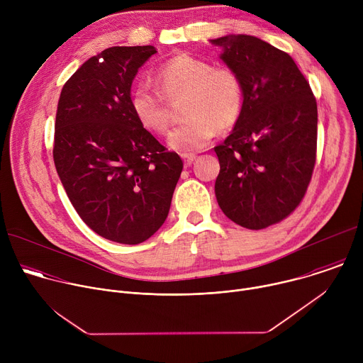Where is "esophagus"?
Returning <instances> with one entry per match:
<instances>
[{
	"instance_id": "esophagus-1",
	"label": "esophagus",
	"mask_w": 363,
	"mask_h": 363,
	"mask_svg": "<svg viewBox=\"0 0 363 363\" xmlns=\"http://www.w3.org/2000/svg\"><path fill=\"white\" fill-rule=\"evenodd\" d=\"M182 160L185 162V167H189L195 161V155L194 153H184L182 155Z\"/></svg>"
}]
</instances>
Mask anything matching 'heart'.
<instances>
[{
    "label": "heart",
    "mask_w": 363,
    "mask_h": 363,
    "mask_svg": "<svg viewBox=\"0 0 363 363\" xmlns=\"http://www.w3.org/2000/svg\"><path fill=\"white\" fill-rule=\"evenodd\" d=\"M155 82L167 99L186 96L184 116L188 121L168 140L175 150L203 149L214 139L217 130L233 129L241 118L242 82L228 67H214L203 59L181 53L158 67ZM162 95L146 84H138L130 93V108L140 126L165 135L172 121L164 95Z\"/></svg>",
    "instance_id": "b5f03b06"
}]
</instances>
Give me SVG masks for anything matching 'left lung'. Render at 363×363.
Instances as JSON below:
<instances>
[{
	"label": "left lung",
	"mask_w": 363,
	"mask_h": 363,
	"mask_svg": "<svg viewBox=\"0 0 363 363\" xmlns=\"http://www.w3.org/2000/svg\"><path fill=\"white\" fill-rule=\"evenodd\" d=\"M244 87V108L231 135L214 147L223 213L248 230L289 217L312 179L318 146V103L284 51L252 35L211 40Z\"/></svg>",
	"instance_id": "left-lung-1"
}]
</instances>
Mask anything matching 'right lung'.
<instances>
[{
  "label": "right lung",
  "mask_w": 363,
  "mask_h": 363,
  "mask_svg": "<svg viewBox=\"0 0 363 363\" xmlns=\"http://www.w3.org/2000/svg\"><path fill=\"white\" fill-rule=\"evenodd\" d=\"M153 45L111 47L65 83L53 158L80 218L103 238L139 244L165 223L184 164L136 121L130 87Z\"/></svg>",
  "instance_id": "1"
}]
</instances>
